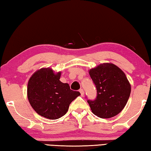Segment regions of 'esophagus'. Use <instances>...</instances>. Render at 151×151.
I'll return each instance as SVG.
<instances>
[{"instance_id":"esophagus-1","label":"esophagus","mask_w":151,"mask_h":151,"mask_svg":"<svg viewBox=\"0 0 151 151\" xmlns=\"http://www.w3.org/2000/svg\"><path fill=\"white\" fill-rule=\"evenodd\" d=\"M80 93H81V96H83V94H84V91H83V89H80Z\"/></svg>"}]
</instances>
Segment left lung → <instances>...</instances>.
I'll return each mask as SVG.
<instances>
[{"mask_svg":"<svg viewBox=\"0 0 151 151\" xmlns=\"http://www.w3.org/2000/svg\"><path fill=\"white\" fill-rule=\"evenodd\" d=\"M97 90L94 100H88L93 114L110 118L118 114L130 97L131 86L123 71L111 63H101L89 71Z\"/></svg>","mask_w":151,"mask_h":151,"instance_id":"8db88e82","label":"left lung"}]
</instances>
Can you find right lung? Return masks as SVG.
<instances>
[{
	"label": "right lung",
	"instance_id": "right-lung-1",
	"mask_svg": "<svg viewBox=\"0 0 151 151\" xmlns=\"http://www.w3.org/2000/svg\"><path fill=\"white\" fill-rule=\"evenodd\" d=\"M61 71L51 68L36 71L29 80L27 98L32 108L41 116L55 120L65 115L73 100L80 95L67 83L59 80Z\"/></svg>",
	"mask_w": 151,
	"mask_h": 151
}]
</instances>
